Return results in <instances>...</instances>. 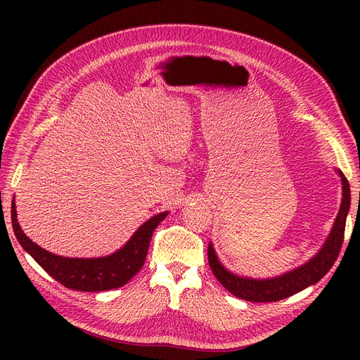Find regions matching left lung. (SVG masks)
I'll return each mask as SVG.
<instances>
[{"label": "left lung", "instance_id": "8db88e82", "mask_svg": "<svg viewBox=\"0 0 360 360\" xmlns=\"http://www.w3.org/2000/svg\"><path fill=\"white\" fill-rule=\"evenodd\" d=\"M341 181H342V201L340 212L336 214L335 224L332 231L326 238L323 248L319 250V254L312 257L308 263L303 266L290 270L287 274L278 278L269 279H254V278H243L231 274L226 270L221 261L217 259L214 248L209 243L207 248V255H209V264L213 271L214 278L221 282L222 287L230 291L233 296L243 299L248 302H278L285 297L292 296L309 285L317 284V282L328 274L335 264V261L340 255V250L344 242V231H345V221L348 210H350V184L338 169Z\"/></svg>", "mask_w": 360, "mask_h": 360}]
</instances>
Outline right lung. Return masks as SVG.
I'll use <instances>...</instances> for the list:
<instances>
[{
    "instance_id": "right-lung-1",
    "label": "right lung",
    "mask_w": 360,
    "mask_h": 360,
    "mask_svg": "<svg viewBox=\"0 0 360 360\" xmlns=\"http://www.w3.org/2000/svg\"><path fill=\"white\" fill-rule=\"evenodd\" d=\"M168 212L159 213L141 225L130 240L117 252L99 258H69L51 254L20 230L16 219V204L12 202V226L18 242L37 261V264L61 285L78 291H106L123 287L146 263L147 250L155 228Z\"/></svg>"
}]
</instances>
